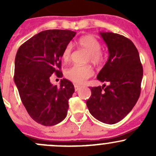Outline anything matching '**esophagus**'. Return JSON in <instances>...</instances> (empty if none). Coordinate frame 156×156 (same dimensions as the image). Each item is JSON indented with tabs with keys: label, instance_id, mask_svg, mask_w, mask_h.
I'll return each mask as SVG.
<instances>
[{
	"label": "esophagus",
	"instance_id": "esophagus-1",
	"mask_svg": "<svg viewBox=\"0 0 156 156\" xmlns=\"http://www.w3.org/2000/svg\"><path fill=\"white\" fill-rule=\"evenodd\" d=\"M80 88V86L78 85V84H75V91H78V90H79Z\"/></svg>",
	"mask_w": 156,
	"mask_h": 156
}]
</instances>
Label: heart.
Masks as SVG:
<instances>
[{
	"label": "heart",
	"instance_id": "obj_1",
	"mask_svg": "<svg viewBox=\"0 0 156 156\" xmlns=\"http://www.w3.org/2000/svg\"><path fill=\"white\" fill-rule=\"evenodd\" d=\"M77 44L79 48L88 52L87 61H90L95 66L103 63L105 59V53L100 50L101 44L97 37L90 34L82 36L78 40ZM71 52L72 48L70 45H67L62 53V60L68 62L71 57ZM94 72L89 66H74L66 71V76L75 84H83L86 80L92 76Z\"/></svg>",
	"mask_w": 156,
	"mask_h": 156
}]
</instances>
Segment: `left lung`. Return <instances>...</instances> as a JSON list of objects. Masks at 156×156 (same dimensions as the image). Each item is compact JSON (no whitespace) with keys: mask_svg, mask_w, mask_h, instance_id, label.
I'll use <instances>...</instances> for the list:
<instances>
[{"mask_svg":"<svg viewBox=\"0 0 156 156\" xmlns=\"http://www.w3.org/2000/svg\"><path fill=\"white\" fill-rule=\"evenodd\" d=\"M108 47V59L97 75L103 86L90 87L86 102L90 113L103 123L113 125L130 112L140 95L143 66L130 39L112 32H100Z\"/></svg>","mask_w":156,"mask_h":156,"instance_id":"left-lung-1","label":"left lung"}]
</instances>
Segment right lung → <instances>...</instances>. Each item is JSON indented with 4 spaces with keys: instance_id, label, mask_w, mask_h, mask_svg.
I'll list each match as a JSON object with an SVG mask.
<instances>
[{
    "instance_id": "add662e5",
    "label": "right lung",
    "mask_w": 156,
    "mask_h": 156,
    "mask_svg": "<svg viewBox=\"0 0 156 156\" xmlns=\"http://www.w3.org/2000/svg\"><path fill=\"white\" fill-rule=\"evenodd\" d=\"M76 34L70 30L41 31L18 49L15 58L14 82L30 117L44 126L62 122L67 115L69 100L75 92L66 78L53 85L50 77H62L61 57L64 48Z\"/></svg>"
}]
</instances>
